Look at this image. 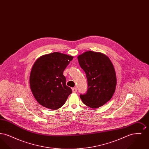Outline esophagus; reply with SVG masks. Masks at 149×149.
<instances>
[{"label": "esophagus", "instance_id": "34e87169", "mask_svg": "<svg viewBox=\"0 0 149 149\" xmlns=\"http://www.w3.org/2000/svg\"><path fill=\"white\" fill-rule=\"evenodd\" d=\"M72 92L76 93L77 92V88L74 87V88H72Z\"/></svg>", "mask_w": 149, "mask_h": 149}]
</instances>
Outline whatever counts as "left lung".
I'll return each mask as SVG.
<instances>
[{
    "label": "left lung",
    "instance_id": "1",
    "mask_svg": "<svg viewBox=\"0 0 149 149\" xmlns=\"http://www.w3.org/2000/svg\"><path fill=\"white\" fill-rule=\"evenodd\" d=\"M78 59L88 81L87 92L80 95L82 102L92 108L103 106L111 99L116 89L113 64L106 55L91 51L79 55Z\"/></svg>",
    "mask_w": 149,
    "mask_h": 149
}]
</instances>
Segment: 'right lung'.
I'll list each match as a JSON object with an SVG mask.
<instances>
[{"label":"right lung","mask_w":149,"mask_h":149,"mask_svg":"<svg viewBox=\"0 0 149 149\" xmlns=\"http://www.w3.org/2000/svg\"><path fill=\"white\" fill-rule=\"evenodd\" d=\"M72 58L56 52L40 57L33 64L29 77L30 88L42 106L53 110L60 108L71 94V88L66 85L63 72Z\"/></svg>","instance_id":"add662e5"}]
</instances>
